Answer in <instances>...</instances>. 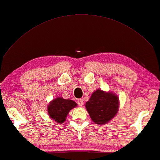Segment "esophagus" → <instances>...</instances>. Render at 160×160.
<instances>
[{"label": "esophagus", "mask_w": 160, "mask_h": 160, "mask_svg": "<svg viewBox=\"0 0 160 160\" xmlns=\"http://www.w3.org/2000/svg\"><path fill=\"white\" fill-rule=\"evenodd\" d=\"M77 103H78V104L79 105V106H82L83 104H84L83 100H82V99H78V102H77Z\"/></svg>", "instance_id": "1"}]
</instances>
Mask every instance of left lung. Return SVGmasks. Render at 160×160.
<instances>
[{"label": "left lung", "mask_w": 160, "mask_h": 160, "mask_svg": "<svg viewBox=\"0 0 160 160\" xmlns=\"http://www.w3.org/2000/svg\"><path fill=\"white\" fill-rule=\"evenodd\" d=\"M85 107L92 120L97 124L102 125L112 120L117 113L118 97L113 93L97 90L86 102Z\"/></svg>", "instance_id": "obj_1"}]
</instances>
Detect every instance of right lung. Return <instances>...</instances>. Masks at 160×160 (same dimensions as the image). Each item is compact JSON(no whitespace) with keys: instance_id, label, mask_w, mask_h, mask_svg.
Listing matches in <instances>:
<instances>
[{"instance_id":"add662e5","label":"right lung","mask_w":160,"mask_h":160,"mask_svg":"<svg viewBox=\"0 0 160 160\" xmlns=\"http://www.w3.org/2000/svg\"><path fill=\"white\" fill-rule=\"evenodd\" d=\"M77 106V104L71 99H65L58 97L53 99L48 106V113L56 122L63 123L70 110Z\"/></svg>"}]
</instances>
